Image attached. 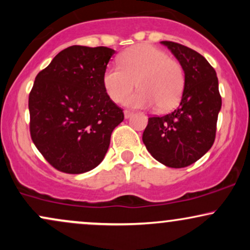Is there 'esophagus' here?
<instances>
[{
    "label": "esophagus",
    "mask_w": 250,
    "mask_h": 250,
    "mask_svg": "<svg viewBox=\"0 0 250 250\" xmlns=\"http://www.w3.org/2000/svg\"><path fill=\"white\" fill-rule=\"evenodd\" d=\"M123 113H125V119H129V117H130L131 115H133V114H134V111H131V110H128V109H125V110L123 111Z\"/></svg>",
    "instance_id": "1"
}]
</instances>
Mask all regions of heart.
I'll return each mask as SVG.
<instances>
[{"instance_id": "obj_1", "label": "heart", "mask_w": 250, "mask_h": 250, "mask_svg": "<svg viewBox=\"0 0 250 250\" xmlns=\"http://www.w3.org/2000/svg\"><path fill=\"white\" fill-rule=\"evenodd\" d=\"M120 65H109L103 73L102 83L113 102L125 100L136 108L156 105L161 111L170 110L179 103L185 88V71L176 60L154 45L139 44L125 50L119 57Z\"/></svg>"}]
</instances>
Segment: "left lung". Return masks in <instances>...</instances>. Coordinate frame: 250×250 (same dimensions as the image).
Segmentation results:
<instances>
[{
    "instance_id": "8db88e82",
    "label": "left lung",
    "mask_w": 250,
    "mask_h": 250,
    "mask_svg": "<svg viewBox=\"0 0 250 250\" xmlns=\"http://www.w3.org/2000/svg\"><path fill=\"white\" fill-rule=\"evenodd\" d=\"M185 71L180 105L163 116H151L142 141L151 156L170 168H185L211 148L222 100L216 71L201 54L186 45L162 41Z\"/></svg>"
}]
</instances>
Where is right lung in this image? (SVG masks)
<instances>
[{
    "label": "right lung",
    "instance_id": "1",
    "mask_svg": "<svg viewBox=\"0 0 250 250\" xmlns=\"http://www.w3.org/2000/svg\"><path fill=\"white\" fill-rule=\"evenodd\" d=\"M115 50L71 45L37 74L29 94L30 136L57 170L82 174L104 159L110 135L125 119L102 77Z\"/></svg>",
    "mask_w": 250,
    "mask_h": 250
}]
</instances>
